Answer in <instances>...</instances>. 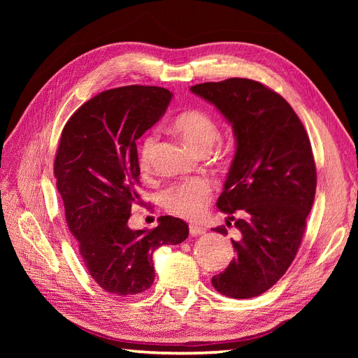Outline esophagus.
<instances>
[{"mask_svg":"<svg viewBox=\"0 0 358 358\" xmlns=\"http://www.w3.org/2000/svg\"><path fill=\"white\" fill-rule=\"evenodd\" d=\"M189 233H191L192 236H200V234L206 233V229H204V227H200V225H194V224H191V225H189Z\"/></svg>","mask_w":358,"mask_h":358,"instance_id":"obj_1","label":"esophagus"}]
</instances>
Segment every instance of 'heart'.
Segmentation results:
<instances>
[{
  "label": "heart",
  "instance_id": "heart-1",
  "mask_svg": "<svg viewBox=\"0 0 358 358\" xmlns=\"http://www.w3.org/2000/svg\"><path fill=\"white\" fill-rule=\"evenodd\" d=\"M173 131L199 154H208L221 137V128L215 117L204 110L192 109L179 113L171 122ZM157 134L148 133L138 148V164L143 171L150 169ZM212 196V183L206 178H192L171 183L158 196L159 204L167 212L185 220H199Z\"/></svg>",
  "mask_w": 358,
  "mask_h": 358
}]
</instances>
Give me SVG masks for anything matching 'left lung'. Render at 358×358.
I'll return each mask as SVG.
<instances>
[{
  "instance_id": "left-lung-1",
  "label": "left lung",
  "mask_w": 358,
  "mask_h": 358,
  "mask_svg": "<svg viewBox=\"0 0 358 358\" xmlns=\"http://www.w3.org/2000/svg\"><path fill=\"white\" fill-rule=\"evenodd\" d=\"M191 91L233 125L237 145L216 203L239 231L236 257L212 285L231 299L257 297L285 275L306 229L317 189L309 137L284 96L259 82L233 78ZM227 227L213 231L227 236Z\"/></svg>"
}]
</instances>
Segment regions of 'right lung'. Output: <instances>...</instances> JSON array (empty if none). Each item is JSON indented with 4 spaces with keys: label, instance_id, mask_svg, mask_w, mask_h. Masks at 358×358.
<instances>
[{
    "label": "right lung",
    "instance_id": "add662e5",
    "mask_svg": "<svg viewBox=\"0 0 358 358\" xmlns=\"http://www.w3.org/2000/svg\"><path fill=\"white\" fill-rule=\"evenodd\" d=\"M171 92L129 85L86 101L62 129L53 173L66 221L92 279L116 296L143 292L155 279L152 255L188 237L185 221L161 216L152 230H131L140 200L137 138L164 115Z\"/></svg>",
    "mask_w": 358,
    "mask_h": 358
}]
</instances>
